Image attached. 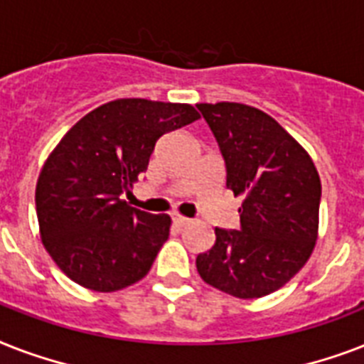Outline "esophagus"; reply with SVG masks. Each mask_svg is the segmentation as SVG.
<instances>
[{"label":"esophagus","mask_w":364,"mask_h":364,"mask_svg":"<svg viewBox=\"0 0 364 364\" xmlns=\"http://www.w3.org/2000/svg\"><path fill=\"white\" fill-rule=\"evenodd\" d=\"M171 221H173V225H176V227H187L188 223H191V219H188V217H185V215H181V213H171Z\"/></svg>","instance_id":"obj_1"}]
</instances>
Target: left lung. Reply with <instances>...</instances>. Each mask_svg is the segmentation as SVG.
<instances>
[{"instance_id":"1","label":"left lung","mask_w":364,"mask_h":364,"mask_svg":"<svg viewBox=\"0 0 364 364\" xmlns=\"http://www.w3.org/2000/svg\"><path fill=\"white\" fill-rule=\"evenodd\" d=\"M227 166V188L243 196L240 230L215 228L196 257L200 277L236 299L283 287L310 259L321 181L306 149L264 111L236 102L196 105Z\"/></svg>"}]
</instances>
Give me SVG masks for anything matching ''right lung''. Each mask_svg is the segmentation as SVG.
<instances>
[{"label":"right lung","mask_w":364,"mask_h":364,"mask_svg":"<svg viewBox=\"0 0 364 364\" xmlns=\"http://www.w3.org/2000/svg\"><path fill=\"white\" fill-rule=\"evenodd\" d=\"M198 119L188 104L121 98L60 139L37 179L36 210L43 245L70 279L113 293L147 276L171 219L122 196L147 170L159 137Z\"/></svg>","instance_id":"obj_1"}]
</instances>
